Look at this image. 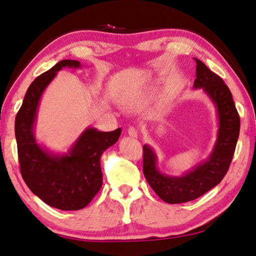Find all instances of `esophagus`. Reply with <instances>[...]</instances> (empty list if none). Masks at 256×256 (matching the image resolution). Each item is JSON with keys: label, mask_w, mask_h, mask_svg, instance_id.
I'll list each match as a JSON object with an SVG mask.
<instances>
[{"label": "esophagus", "mask_w": 256, "mask_h": 256, "mask_svg": "<svg viewBox=\"0 0 256 256\" xmlns=\"http://www.w3.org/2000/svg\"><path fill=\"white\" fill-rule=\"evenodd\" d=\"M128 134L130 137H134V138L138 137V129L136 127H130L128 129Z\"/></svg>", "instance_id": "esophagus-1"}]
</instances>
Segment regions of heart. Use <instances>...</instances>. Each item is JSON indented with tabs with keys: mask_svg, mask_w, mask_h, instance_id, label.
<instances>
[{
	"mask_svg": "<svg viewBox=\"0 0 256 256\" xmlns=\"http://www.w3.org/2000/svg\"><path fill=\"white\" fill-rule=\"evenodd\" d=\"M128 106L130 109L134 110V112H142V110L147 107V99L142 97L130 99L128 101Z\"/></svg>",
	"mask_w": 256,
	"mask_h": 256,
	"instance_id": "1",
	"label": "heart"
}]
</instances>
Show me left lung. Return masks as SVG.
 I'll list each match as a JSON object with an SVG mask.
<instances>
[{"instance_id":"obj_1","label":"left lung","mask_w":256,"mask_h":256,"mask_svg":"<svg viewBox=\"0 0 256 256\" xmlns=\"http://www.w3.org/2000/svg\"><path fill=\"white\" fill-rule=\"evenodd\" d=\"M195 61L194 89L203 90L215 106L218 138L208 158L182 176L160 172L156 152L150 146L144 144V175L154 192L168 204L194 200L218 185L228 170L240 134V116L228 86L200 60L195 58Z\"/></svg>"}]
</instances>
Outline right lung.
Instances as JSON below:
<instances>
[{"label":"right lung","instance_id":"right-lung-1","mask_svg":"<svg viewBox=\"0 0 256 256\" xmlns=\"http://www.w3.org/2000/svg\"><path fill=\"white\" fill-rule=\"evenodd\" d=\"M64 68L78 69L81 64L62 60L28 86L16 118V138L21 175L33 194L54 208L78 210L100 190V157L118 142L122 129L104 132L88 127L64 154H54L38 144L34 127L38 104L46 86Z\"/></svg>","mask_w":256,"mask_h":256}]
</instances>
